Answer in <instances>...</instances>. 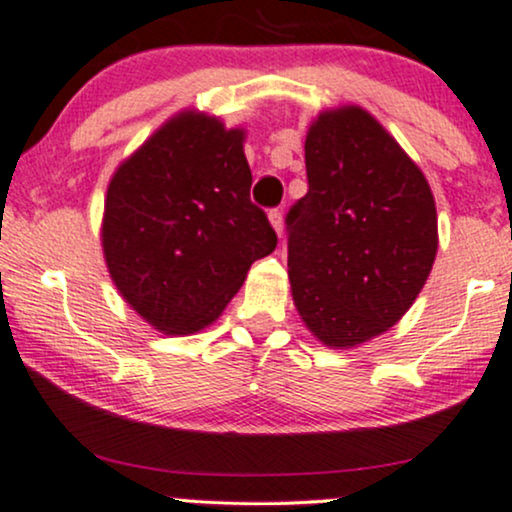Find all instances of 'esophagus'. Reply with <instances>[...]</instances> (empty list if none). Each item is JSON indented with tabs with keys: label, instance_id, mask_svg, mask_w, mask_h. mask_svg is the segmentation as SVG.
Listing matches in <instances>:
<instances>
[{
	"label": "esophagus",
	"instance_id": "esophagus-1",
	"mask_svg": "<svg viewBox=\"0 0 512 512\" xmlns=\"http://www.w3.org/2000/svg\"><path fill=\"white\" fill-rule=\"evenodd\" d=\"M269 222H271V226H274V229H276V234L281 236V234H283V212L278 210V208L269 210Z\"/></svg>",
	"mask_w": 512,
	"mask_h": 512
}]
</instances>
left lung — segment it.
I'll return each mask as SVG.
<instances>
[{
	"label": "left lung",
	"instance_id": "1",
	"mask_svg": "<svg viewBox=\"0 0 512 512\" xmlns=\"http://www.w3.org/2000/svg\"><path fill=\"white\" fill-rule=\"evenodd\" d=\"M304 163L309 191L286 215L295 307L323 345L357 347L394 326L428 281L435 198L416 163L357 106L319 115Z\"/></svg>",
	"mask_w": 512,
	"mask_h": 512
}]
</instances>
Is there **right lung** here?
I'll return each mask as SVG.
<instances>
[{"mask_svg": "<svg viewBox=\"0 0 512 512\" xmlns=\"http://www.w3.org/2000/svg\"><path fill=\"white\" fill-rule=\"evenodd\" d=\"M250 186L243 132L203 113L172 118L113 174L103 255L122 297L158 331L208 326L250 264L274 252Z\"/></svg>", "mask_w": 512, "mask_h": 512, "instance_id": "add662e5", "label": "right lung"}]
</instances>
